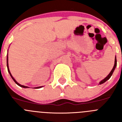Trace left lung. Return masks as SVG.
Returning <instances> with one entry per match:
<instances>
[{
	"label": "left lung",
	"instance_id": "obj_1",
	"mask_svg": "<svg viewBox=\"0 0 122 122\" xmlns=\"http://www.w3.org/2000/svg\"><path fill=\"white\" fill-rule=\"evenodd\" d=\"M116 66H117V59H116V57H115V62H114V66H113V68L112 69L111 71L110 72L109 74L108 75H107V76L105 77V78L103 79V80H101V81L99 82V84H103V83L105 82L106 81H107V80H109V79L110 77H111V76L112 75L113 73H114V70H115V69H116Z\"/></svg>",
	"mask_w": 122,
	"mask_h": 122
}]
</instances>
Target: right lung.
<instances>
[{
  "label": "right lung",
  "instance_id": "1",
  "mask_svg": "<svg viewBox=\"0 0 122 122\" xmlns=\"http://www.w3.org/2000/svg\"><path fill=\"white\" fill-rule=\"evenodd\" d=\"M6 66H7V69H8V73H9L10 75V76L11 77V78L13 79V80L15 81V82L16 84L17 85H18L19 86H20V87H23V88H28L29 87H27V86H22V85H21L20 84H19V83L18 82L16 81L15 80V79L13 77V76L11 75V74L10 71V70H9V66H8V53H7V57H6ZM43 87V86H41V87H35L36 89H39V88H41V87Z\"/></svg>",
  "mask_w": 122,
  "mask_h": 122
}]
</instances>
